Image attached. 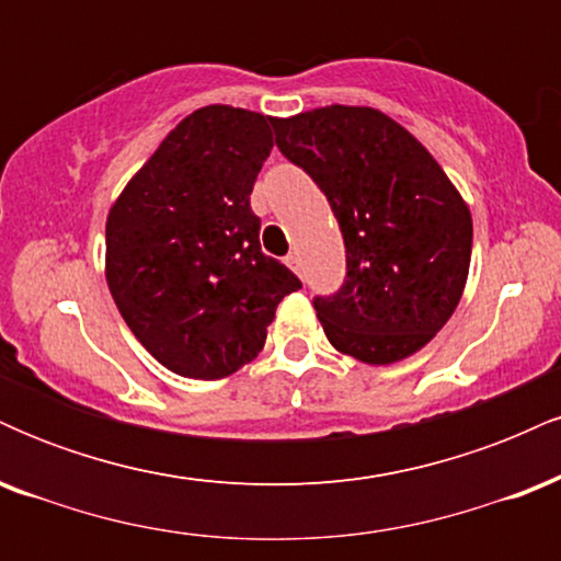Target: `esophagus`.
Segmentation results:
<instances>
[{"instance_id":"esophagus-1","label":"esophagus","mask_w":561,"mask_h":561,"mask_svg":"<svg viewBox=\"0 0 561 561\" xmlns=\"http://www.w3.org/2000/svg\"><path fill=\"white\" fill-rule=\"evenodd\" d=\"M285 263H287L289 268H293L295 274H302V266H300V255H298V253H289L287 259H285Z\"/></svg>"}]
</instances>
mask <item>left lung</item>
I'll return each mask as SVG.
<instances>
[{"label": "left lung", "instance_id": "8db88e82", "mask_svg": "<svg viewBox=\"0 0 561 561\" xmlns=\"http://www.w3.org/2000/svg\"><path fill=\"white\" fill-rule=\"evenodd\" d=\"M272 126L282 156L317 182L343 231V285L313 298L327 340L364 364L416 353L465 293V199L420 141L371 107H319Z\"/></svg>", "mask_w": 561, "mask_h": 561}]
</instances>
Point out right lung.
I'll use <instances>...</instances> for the list:
<instances>
[{"mask_svg": "<svg viewBox=\"0 0 561 561\" xmlns=\"http://www.w3.org/2000/svg\"><path fill=\"white\" fill-rule=\"evenodd\" d=\"M261 113L210 105L179 124L107 216V287L165 369L221 379L253 362L300 279L261 250L250 192L272 152Z\"/></svg>", "mask_w": 561, "mask_h": 561, "instance_id": "right-lung-1", "label": "right lung"}]
</instances>
